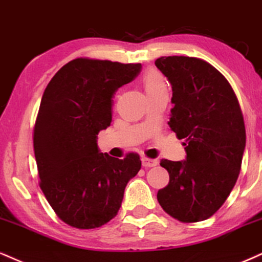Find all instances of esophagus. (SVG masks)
Listing matches in <instances>:
<instances>
[{
    "mask_svg": "<svg viewBox=\"0 0 262 262\" xmlns=\"http://www.w3.org/2000/svg\"><path fill=\"white\" fill-rule=\"evenodd\" d=\"M158 164V161L157 159H149V158H142V165L144 168H152V167H156V165Z\"/></svg>",
    "mask_w": 262,
    "mask_h": 262,
    "instance_id": "1",
    "label": "esophagus"
}]
</instances>
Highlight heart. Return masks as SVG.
I'll use <instances>...</instances> for the list:
<instances>
[{
    "mask_svg": "<svg viewBox=\"0 0 262 262\" xmlns=\"http://www.w3.org/2000/svg\"><path fill=\"white\" fill-rule=\"evenodd\" d=\"M143 84L147 93L152 91H157V89L159 88L167 87L163 76L161 73L157 72V71H148V72L143 76Z\"/></svg>",
    "mask_w": 262,
    "mask_h": 262,
    "instance_id": "obj_1",
    "label": "heart"
}]
</instances>
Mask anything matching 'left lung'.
Returning <instances> with one entry per match:
<instances>
[{"label":"left lung","mask_w":262,"mask_h":262,"mask_svg":"<svg viewBox=\"0 0 262 262\" xmlns=\"http://www.w3.org/2000/svg\"><path fill=\"white\" fill-rule=\"evenodd\" d=\"M156 66L173 88L168 125L186 146V161H161L169 184L157 199L175 220L200 222L222 207L241 173L247 140L243 113L226 77L205 60L164 56Z\"/></svg>","instance_id":"1"}]
</instances>
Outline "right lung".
Masks as SVG:
<instances>
[{
    "mask_svg": "<svg viewBox=\"0 0 262 262\" xmlns=\"http://www.w3.org/2000/svg\"><path fill=\"white\" fill-rule=\"evenodd\" d=\"M141 63L78 57L57 71L42 94L33 143L39 185L57 217L94 229L118 214L140 156L100 153L97 135L112 122L113 95L131 82Z\"/></svg>",
    "mask_w": 262,
    "mask_h": 262,
    "instance_id": "obj_1",
    "label": "right lung"
}]
</instances>
